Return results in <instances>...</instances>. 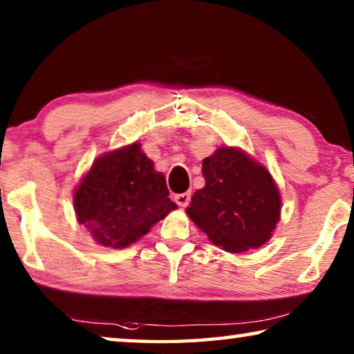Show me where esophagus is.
<instances>
[{"mask_svg":"<svg viewBox=\"0 0 354 354\" xmlns=\"http://www.w3.org/2000/svg\"><path fill=\"white\" fill-rule=\"evenodd\" d=\"M190 198H192V195H190V192H184V194H176L175 195V201H176V205L178 206H181V207H185L190 203Z\"/></svg>","mask_w":354,"mask_h":354,"instance_id":"obj_1","label":"esophagus"}]
</instances>
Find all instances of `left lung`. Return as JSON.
<instances>
[{
  "instance_id": "left-lung-1",
  "label": "left lung",
  "mask_w": 354,
  "mask_h": 354,
  "mask_svg": "<svg viewBox=\"0 0 354 354\" xmlns=\"http://www.w3.org/2000/svg\"><path fill=\"white\" fill-rule=\"evenodd\" d=\"M205 187L185 212L214 245L227 253L256 250L272 237L281 196L266 167L239 148L221 147L203 160Z\"/></svg>"
}]
</instances>
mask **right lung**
Segmentation results:
<instances>
[{
	"instance_id": "add662e5",
	"label": "right lung",
	"mask_w": 354,
	"mask_h": 354,
	"mask_svg": "<svg viewBox=\"0 0 354 354\" xmlns=\"http://www.w3.org/2000/svg\"><path fill=\"white\" fill-rule=\"evenodd\" d=\"M77 221L103 247L127 248L176 209L165 178L139 143L104 153L73 196Z\"/></svg>"
}]
</instances>
